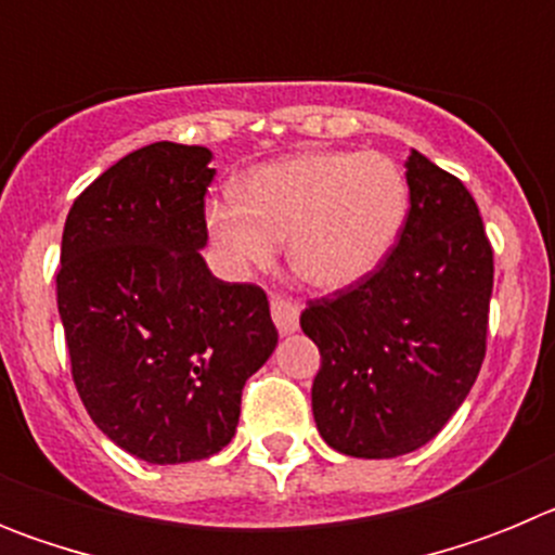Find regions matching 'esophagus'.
Returning <instances> with one entry per match:
<instances>
[{
  "mask_svg": "<svg viewBox=\"0 0 555 555\" xmlns=\"http://www.w3.org/2000/svg\"><path fill=\"white\" fill-rule=\"evenodd\" d=\"M269 308H272V320L283 336L300 327V308L294 306L292 300H286V297H272V300H269Z\"/></svg>",
  "mask_w": 555,
  "mask_h": 555,
  "instance_id": "esophagus-1",
  "label": "esophagus"
}]
</instances>
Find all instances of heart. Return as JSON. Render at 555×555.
I'll use <instances>...</instances> for the list:
<instances>
[{"instance_id":"b5f03b06","label":"heart","mask_w":555,"mask_h":555,"mask_svg":"<svg viewBox=\"0 0 555 555\" xmlns=\"http://www.w3.org/2000/svg\"><path fill=\"white\" fill-rule=\"evenodd\" d=\"M409 217V183L384 152H300L258 166L238 194L210 199L205 224L233 274L288 263L308 286L336 292L384 263Z\"/></svg>"}]
</instances>
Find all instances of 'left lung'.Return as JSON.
I'll use <instances>...</instances> for the list:
<instances>
[{
	"label": "left lung",
	"instance_id": "8db88e82",
	"mask_svg": "<svg viewBox=\"0 0 555 555\" xmlns=\"http://www.w3.org/2000/svg\"><path fill=\"white\" fill-rule=\"evenodd\" d=\"M411 208L364 281L308 302L320 347L311 405L322 439L356 459L423 448L473 389L487 356L494 261L473 194L411 150Z\"/></svg>",
	"mask_w": 555,
	"mask_h": 555
}]
</instances>
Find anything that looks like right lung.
Masks as SVG:
<instances>
[{"mask_svg": "<svg viewBox=\"0 0 555 555\" xmlns=\"http://www.w3.org/2000/svg\"><path fill=\"white\" fill-rule=\"evenodd\" d=\"M205 146L158 144L102 171L66 217L57 311L96 428L150 464L219 453L278 345L261 286L224 283L208 244Z\"/></svg>", "mask_w": 555, "mask_h": 555, "instance_id": "right-lung-1", "label": "right lung"}]
</instances>
